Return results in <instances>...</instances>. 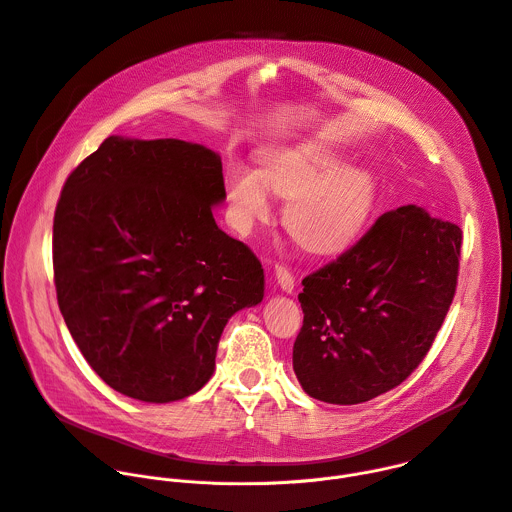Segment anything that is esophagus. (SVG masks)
Here are the masks:
<instances>
[{
  "mask_svg": "<svg viewBox=\"0 0 512 512\" xmlns=\"http://www.w3.org/2000/svg\"><path fill=\"white\" fill-rule=\"evenodd\" d=\"M273 275H275V279H277V285H279L283 291H287V294H291V291H294L296 279H294V275H291V271H289L287 267L275 263Z\"/></svg>",
  "mask_w": 512,
  "mask_h": 512,
  "instance_id": "obj_1",
  "label": "esophagus"
}]
</instances>
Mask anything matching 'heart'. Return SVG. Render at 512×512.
<instances>
[{"instance_id":"heart-1","label":"heart","mask_w":512,"mask_h":512,"mask_svg":"<svg viewBox=\"0 0 512 512\" xmlns=\"http://www.w3.org/2000/svg\"><path fill=\"white\" fill-rule=\"evenodd\" d=\"M336 156L318 143L273 150L261 160V174L247 166L227 172V196L241 229L269 212L267 185L289 196L283 223L312 253L344 251L362 231L371 214L375 186L360 168H337Z\"/></svg>"}]
</instances>
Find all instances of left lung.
<instances>
[{
	"label": "left lung",
	"mask_w": 512,
	"mask_h": 512,
	"mask_svg": "<svg viewBox=\"0 0 512 512\" xmlns=\"http://www.w3.org/2000/svg\"><path fill=\"white\" fill-rule=\"evenodd\" d=\"M462 229L419 206L381 214L334 261L304 277L294 371L324 403L356 405L401 385L454 302Z\"/></svg>",
	"instance_id": "left-lung-1"
}]
</instances>
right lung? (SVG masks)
<instances>
[{
    "mask_svg": "<svg viewBox=\"0 0 512 512\" xmlns=\"http://www.w3.org/2000/svg\"><path fill=\"white\" fill-rule=\"evenodd\" d=\"M223 164L182 139L107 137L62 186L52 225L60 314L91 369L150 403L196 393L229 318L263 300L255 253L216 227Z\"/></svg>",
    "mask_w": 512,
    "mask_h": 512,
    "instance_id": "1",
    "label": "right lung"
}]
</instances>
